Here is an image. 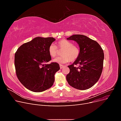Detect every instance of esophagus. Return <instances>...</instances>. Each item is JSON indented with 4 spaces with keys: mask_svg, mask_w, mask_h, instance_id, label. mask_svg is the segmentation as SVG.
Wrapping results in <instances>:
<instances>
[{
    "mask_svg": "<svg viewBox=\"0 0 121 121\" xmlns=\"http://www.w3.org/2000/svg\"><path fill=\"white\" fill-rule=\"evenodd\" d=\"M60 69H61L62 68H63L64 67V65H60Z\"/></svg>",
    "mask_w": 121,
    "mask_h": 121,
    "instance_id": "obj_1",
    "label": "esophagus"
}]
</instances>
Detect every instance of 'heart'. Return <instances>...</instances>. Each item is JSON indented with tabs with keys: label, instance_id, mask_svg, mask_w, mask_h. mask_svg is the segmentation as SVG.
Instances as JSON below:
<instances>
[{
	"label": "heart",
	"instance_id": "b5f03b06",
	"mask_svg": "<svg viewBox=\"0 0 121 121\" xmlns=\"http://www.w3.org/2000/svg\"><path fill=\"white\" fill-rule=\"evenodd\" d=\"M58 48L63 50L61 55L63 56L54 58L53 61L54 63L63 64L67 63L69 61H74L79 57L80 49L79 47L70 41L65 40H61L57 43ZM48 53L50 56L54 57L56 56L57 48L56 46L52 44L48 48Z\"/></svg>",
	"mask_w": 121,
	"mask_h": 121
}]
</instances>
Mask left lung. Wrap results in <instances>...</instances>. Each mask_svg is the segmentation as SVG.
<instances>
[{
  "label": "left lung",
  "mask_w": 121,
  "mask_h": 121,
  "mask_svg": "<svg viewBox=\"0 0 121 121\" xmlns=\"http://www.w3.org/2000/svg\"><path fill=\"white\" fill-rule=\"evenodd\" d=\"M67 40H72L78 44L80 55L68 67L69 73L66 79L69 84L79 90H86L92 87L99 79L103 69L104 53L100 45L95 41L83 35H73ZM79 65V67L74 65Z\"/></svg>",
  "instance_id": "obj_1"
}]
</instances>
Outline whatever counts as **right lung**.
I'll use <instances>...</instances> for the list:
<instances>
[{"instance_id": "right-lung-1", "label": "right lung", "mask_w": 121, "mask_h": 121, "mask_svg": "<svg viewBox=\"0 0 121 121\" xmlns=\"http://www.w3.org/2000/svg\"><path fill=\"white\" fill-rule=\"evenodd\" d=\"M55 40L53 37H37L23 44L16 52L14 65L17 77L28 90L40 92L53 85L60 65L45 63L52 60L48 48Z\"/></svg>"}]
</instances>
